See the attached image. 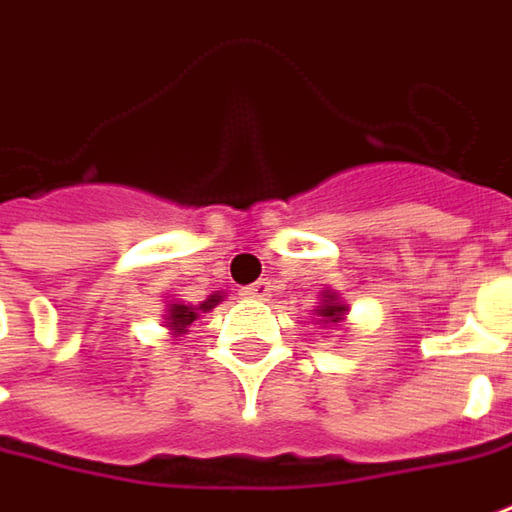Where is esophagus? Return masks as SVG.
<instances>
[{
  "mask_svg": "<svg viewBox=\"0 0 512 512\" xmlns=\"http://www.w3.org/2000/svg\"><path fill=\"white\" fill-rule=\"evenodd\" d=\"M242 296L248 298H267L270 296V281H256V284H250L242 290Z\"/></svg>",
  "mask_w": 512,
  "mask_h": 512,
  "instance_id": "1",
  "label": "esophagus"
}]
</instances>
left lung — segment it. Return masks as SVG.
<instances>
[{
    "label": "left lung",
    "instance_id": "left-lung-1",
    "mask_svg": "<svg viewBox=\"0 0 512 512\" xmlns=\"http://www.w3.org/2000/svg\"><path fill=\"white\" fill-rule=\"evenodd\" d=\"M346 304L344 301H338V296L335 293H324V298H321V307H318V315L324 318V324H341L346 315Z\"/></svg>",
    "mask_w": 512,
    "mask_h": 512
}]
</instances>
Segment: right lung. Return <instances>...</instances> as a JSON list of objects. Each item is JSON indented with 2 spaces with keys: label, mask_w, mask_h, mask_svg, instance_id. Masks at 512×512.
<instances>
[{
  "label": "right lung",
  "mask_w": 512,
  "mask_h": 512,
  "mask_svg": "<svg viewBox=\"0 0 512 512\" xmlns=\"http://www.w3.org/2000/svg\"><path fill=\"white\" fill-rule=\"evenodd\" d=\"M219 301H222L219 293L205 298L200 307H188V304H183V301H174V304H168V310H166V327L171 329V335H183V332H188V327L200 318V312L214 310Z\"/></svg>",
  "instance_id": "add662e5"
}]
</instances>
